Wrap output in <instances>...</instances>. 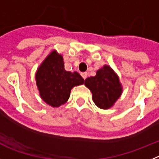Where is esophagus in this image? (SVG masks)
<instances>
[{"label":"esophagus","instance_id":"esophagus-1","mask_svg":"<svg viewBox=\"0 0 159 159\" xmlns=\"http://www.w3.org/2000/svg\"><path fill=\"white\" fill-rule=\"evenodd\" d=\"M81 77H82V78H84V79H85V78H87V73H86V72H84V73H81Z\"/></svg>","mask_w":159,"mask_h":159}]
</instances>
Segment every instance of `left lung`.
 Instances as JSON below:
<instances>
[{
    "mask_svg": "<svg viewBox=\"0 0 159 159\" xmlns=\"http://www.w3.org/2000/svg\"><path fill=\"white\" fill-rule=\"evenodd\" d=\"M85 85L92 92L95 105L103 110L112 107L122 93L118 76L109 66L98 70L94 77L86 78Z\"/></svg>",
    "mask_w": 159,
    "mask_h": 159,
    "instance_id": "8db88e82",
    "label": "left lung"
}]
</instances>
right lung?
<instances>
[{
    "mask_svg": "<svg viewBox=\"0 0 159 159\" xmlns=\"http://www.w3.org/2000/svg\"><path fill=\"white\" fill-rule=\"evenodd\" d=\"M36 83L42 100L59 107L68 101L73 87L84 84V79L78 72L66 71L63 57L53 50L38 67Z\"/></svg>",
    "mask_w": 159,
    "mask_h": 159,
    "instance_id": "right-lung-1",
    "label": "right lung"
}]
</instances>
